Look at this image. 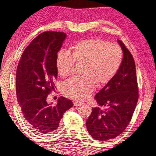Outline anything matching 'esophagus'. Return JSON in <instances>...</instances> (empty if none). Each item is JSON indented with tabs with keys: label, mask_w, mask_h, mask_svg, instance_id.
<instances>
[{
	"label": "esophagus",
	"mask_w": 156,
	"mask_h": 156,
	"mask_svg": "<svg viewBox=\"0 0 156 156\" xmlns=\"http://www.w3.org/2000/svg\"><path fill=\"white\" fill-rule=\"evenodd\" d=\"M73 103H74V107H79V106H81L82 105V102H76V101H74L73 102Z\"/></svg>",
	"instance_id": "1"
}]
</instances>
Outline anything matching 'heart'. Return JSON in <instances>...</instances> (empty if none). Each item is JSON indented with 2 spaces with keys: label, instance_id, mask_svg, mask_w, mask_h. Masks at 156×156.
Returning <instances> with one entry per match:
<instances>
[{
  "label": "heart",
  "instance_id": "b5f03b06",
  "mask_svg": "<svg viewBox=\"0 0 156 156\" xmlns=\"http://www.w3.org/2000/svg\"><path fill=\"white\" fill-rule=\"evenodd\" d=\"M73 50L61 49L56 55V68L62 76L71 73L75 62L84 64L80 78H72L63 85V93L76 100L88 98L96 88L106 84L117 74L122 61L120 46L100 39L78 41Z\"/></svg>",
  "mask_w": 156,
  "mask_h": 156
}]
</instances>
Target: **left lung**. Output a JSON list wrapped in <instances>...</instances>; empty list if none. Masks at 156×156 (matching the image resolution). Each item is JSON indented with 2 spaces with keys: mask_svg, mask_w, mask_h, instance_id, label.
<instances>
[{
  "mask_svg": "<svg viewBox=\"0 0 156 156\" xmlns=\"http://www.w3.org/2000/svg\"><path fill=\"white\" fill-rule=\"evenodd\" d=\"M123 58L117 74L95 95L99 107L92 108L87 119L89 134L100 141L115 138L127 128L138 101L136 69L133 56L117 39ZM105 107L104 110L100 108Z\"/></svg>",
  "mask_w": 156,
  "mask_h": 156,
  "instance_id": "left-lung-1",
  "label": "left lung"
}]
</instances>
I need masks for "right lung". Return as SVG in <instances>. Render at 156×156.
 Returning <instances> with one entry per match:
<instances>
[{
  "label": "right lung",
  "mask_w": 156,
  "mask_h": 156,
  "mask_svg": "<svg viewBox=\"0 0 156 156\" xmlns=\"http://www.w3.org/2000/svg\"><path fill=\"white\" fill-rule=\"evenodd\" d=\"M66 34L45 31L37 36L25 49L16 69V92L19 105L27 125L41 135L57 130L66 111L73 102L64 97L57 105L46 98L55 90L54 81L58 76L56 55Z\"/></svg>",
  "instance_id": "add662e5"
}]
</instances>
